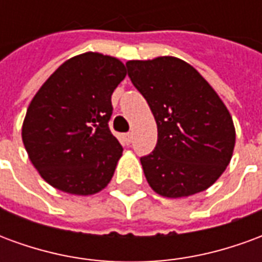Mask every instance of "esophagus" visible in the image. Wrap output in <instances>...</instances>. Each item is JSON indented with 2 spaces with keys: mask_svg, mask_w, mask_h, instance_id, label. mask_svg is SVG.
<instances>
[{
  "mask_svg": "<svg viewBox=\"0 0 262 262\" xmlns=\"http://www.w3.org/2000/svg\"><path fill=\"white\" fill-rule=\"evenodd\" d=\"M125 139H126V142H127V143L132 142V139H133V136H132V132H129V133H126Z\"/></svg>",
  "mask_w": 262,
  "mask_h": 262,
  "instance_id": "34e87169",
  "label": "esophagus"
}]
</instances>
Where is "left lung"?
Instances as JSON below:
<instances>
[{
  "label": "left lung",
  "mask_w": 262,
  "mask_h": 262,
  "mask_svg": "<svg viewBox=\"0 0 262 262\" xmlns=\"http://www.w3.org/2000/svg\"><path fill=\"white\" fill-rule=\"evenodd\" d=\"M126 67L157 123V144L140 159L148 185L167 198L208 189L229 165L236 143L225 103L181 59L132 60Z\"/></svg>",
  "instance_id": "left-lung-1"
}]
</instances>
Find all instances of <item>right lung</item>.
Wrapping results in <instances>:
<instances>
[{
    "mask_svg": "<svg viewBox=\"0 0 262 262\" xmlns=\"http://www.w3.org/2000/svg\"><path fill=\"white\" fill-rule=\"evenodd\" d=\"M125 77L120 60L88 52L63 63L33 97L22 140L52 187L92 195L112 180L123 148L108 125L111 97Z\"/></svg>",
    "mask_w": 262,
    "mask_h": 262,
    "instance_id": "obj_1",
    "label": "right lung"
}]
</instances>
